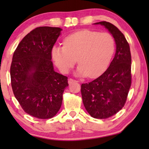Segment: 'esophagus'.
I'll use <instances>...</instances> for the list:
<instances>
[{
    "label": "esophagus",
    "mask_w": 149,
    "mask_h": 149,
    "mask_svg": "<svg viewBox=\"0 0 149 149\" xmlns=\"http://www.w3.org/2000/svg\"><path fill=\"white\" fill-rule=\"evenodd\" d=\"M68 84L70 85V84H72V83H78L79 81H75V80H74V79H69L68 80Z\"/></svg>",
    "instance_id": "esophagus-1"
}]
</instances>
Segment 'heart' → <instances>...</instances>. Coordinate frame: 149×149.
<instances>
[{
	"mask_svg": "<svg viewBox=\"0 0 149 149\" xmlns=\"http://www.w3.org/2000/svg\"><path fill=\"white\" fill-rule=\"evenodd\" d=\"M115 49L111 34L83 30L66 36L63 47H53L52 56L61 72L68 73L77 59V75L95 78L108 68Z\"/></svg>",
	"mask_w": 149,
	"mask_h": 149,
	"instance_id": "b5f03b06",
	"label": "heart"
}]
</instances>
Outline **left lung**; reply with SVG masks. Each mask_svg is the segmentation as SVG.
Returning a JSON list of instances; mask_svg holds the SVG:
<instances>
[{
    "label": "left lung",
    "mask_w": 149,
    "mask_h": 149,
    "mask_svg": "<svg viewBox=\"0 0 149 149\" xmlns=\"http://www.w3.org/2000/svg\"><path fill=\"white\" fill-rule=\"evenodd\" d=\"M115 39L116 52L113 61L101 76L81 85L83 104L95 119H107L115 115L125 104L132 82L131 53L123 34L113 24L100 22Z\"/></svg>",
    "instance_id": "8db88e82"
}]
</instances>
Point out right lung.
I'll return each mask as SVG.
<instances>
[{
	"label": "right lung",
	"mask_w": 149,
	"mask_h": 149,
	"mask_svg": "<svg viewBox=\"0 0 149 149\" xmlns=\"http://www.w3.org/2000/svg\"><path fill=\"white\" fill-rule=\"evenodd\" d=\"M62 29L42 26L28 33L14 52L10 69L15 98L26 113L38 119L60 109L68 78L54 70L52 49Z\"/></svg>",
	"instance_id": "obj_1"
}]
</instances>
